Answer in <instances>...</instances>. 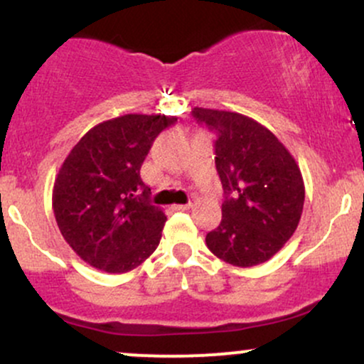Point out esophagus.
<instances>
[{"label":"esophagus","instance_id":"esophagus-1","mask_svg":"<svg viewBox=\"0 0 364 364\" xmlns=\"http://www.w3.org/2000/svg\"><path fill=\"white\" fill-rule=\"evenodd\" d=\"M193 207L191 203H181V205H173V210H190Z\"/></svg>","mask_w":364,"mask_h":364}]
</instances>
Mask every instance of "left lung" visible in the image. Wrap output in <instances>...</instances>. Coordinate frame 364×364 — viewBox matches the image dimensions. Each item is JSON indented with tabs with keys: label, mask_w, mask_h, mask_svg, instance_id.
Here are the masks:
<instances>
[{
	"label": "left lung",
	"mask_w": 364,
	"mask_h": 364,
	"mask_svg": "<svg viewBox=\"0 0 364 364\" xmlns=\"http://www.w3.org/2000/svg\"><path fill=\"white\" fill-rule=\"evenodd\" d=\"M191 114L217 133L215 166L225 195L223 220L205 237L208 250L231 265H260L286 245L301 219L299 166L253 118L207 107H193Z\"/></svg>",
	"instance_id": "1"
}]
</instances>
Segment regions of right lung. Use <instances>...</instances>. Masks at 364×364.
I'll use <instances>...</instances> for the list:
<instances>
[{
  "mask_svg": "<svg viewBox=\"0 0 364 364\" xmlns=\"http://www.w3.org/2000/svg\"><path fill=\"white\" fill-rule=\"evenodd\" d=\"M174 121L166 114L102 121L61 164L53 188L54 217L66 243L90 267L124 274L156 252L168 217L150 205L140 168L156 136Z\"/></svg>",
  "mask_w": 364,
  "mask_h": 364,
  "instance_id": "right-lung-1",
  "label": "right lung"
}]
</instances>
